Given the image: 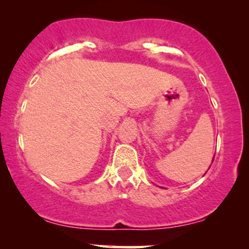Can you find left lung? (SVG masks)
<instances>
[{
    "instance_id": "1",
    "label": "left lung",
    "mask_w": 249,
    "mask_h": 249,
    "mask_svg": "<svg viewBox=\"0 0 249 249\" xmlns=\"http://www.w3.org/2000/svg\"><path fill=\"white\" fill-rule=\"evenodd\" d=\"M213 160H214V158H213Z\"/></svg>"
}]
</instances>
